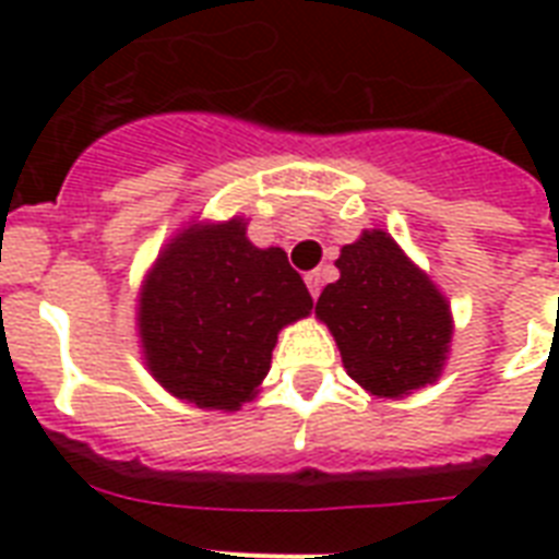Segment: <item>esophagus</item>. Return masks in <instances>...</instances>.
<instances>
[{
    "label": "esophagus",
    "instance_id": "1",
    "mask_svg": "<svg viewBox=\"0 0 559 559\" xmlns=\"http://www.w3.org/2000/svg\"><path fill=\"white\" fill-rule=\"evenodd\" d=\"M305 281H307V289H310V296L319 298V293H322V275H319V272H307Z\"/></svg>",
    "mask_w": 559,
    "mask_h": 559
}]
</instances>
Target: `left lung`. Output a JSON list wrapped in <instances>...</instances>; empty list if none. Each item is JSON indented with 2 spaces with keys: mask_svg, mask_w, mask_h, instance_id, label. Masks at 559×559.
<instances>
[{
  "mask_svg": "<svg viewBox=\"0 0 559 559\" xmlns=\"http://www.w3.org/2000/svg\"><path fill=\"white\" fill-rule=\"evenodd\" d=\"M340 281L322 289L316 319L342 366L371 397L400 400L438 382L452 342V310L438 284L382 228L342 246Z\"/></svg>",
  "mask_w": 559,
  "mask_h": 559,
  "instance_id": "obj_1",
  "label": "left lung"
}]
</instances>
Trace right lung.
Returning a JSON list of instances; mask_svg holds the SVG:
<instances>
[{"instance_id": "1", "label": "right lung", "mask_w": 559, "mask_h": 559, "mask_svg": "<svg viewBox=\"0 0 559 559\" xmlns=\"http://www.w3.org/2000/svg\"><path fill=\"white\" fill-rule=\"evenodd\" d=\"M313 298L278 246L258 249L246 219H193L162 246L139 289L135 328L153 380L209 412L258 397L272 348Z\"/></svg>"}]
</instances>
